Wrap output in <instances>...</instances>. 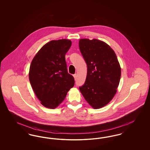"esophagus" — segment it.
I'll use <instances>...</instances> for the list:
<instances>
[{
    "mask_svg": "<svg viewBox=\"0 0 150 150\" xmlns=\"http://www.w3.org/2000/svg\"><path fill=\"white\" fill-rule=\"evenodd\" d=\"M73 76H74V77L75 80H76V78H77V75H76V74H75L74 75H73Z\"/></svg>",
    "mask_w": 150,
    "mask_h": 150,
    "instance_id": "1",
    "label": "esophagus"
}]
</instances>
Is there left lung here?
Returning <instances> with one entry per match:
<instances>
[{
  "instance_id": "1",
  "label": "left lung",
  "mask_w": 150,
  "mask_h": 150,
  "mask_svg": "<svg viewBox=\"0 0 150 150\" xmlns=\"http://www.w3.org/2000/svg\"><path fill=\"white\" fill-rule=\"evenodd\" d=\"M79 45L87 65L86 82L79 90L93 108L104 107L119 84L121 68L117 56L107 44L98 39H81Z\"/></svg>"
}]
</instances>
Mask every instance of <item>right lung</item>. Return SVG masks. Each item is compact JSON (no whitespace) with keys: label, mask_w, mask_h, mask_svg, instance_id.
<instances>
[{"label":"right lung","mask_w":150,"mask_h":150,"mask_svg":"<svg viewBox=\"0 0 150 150\" xmlns=\"http://www.w3.org/2000/svg\"><path fill=\"white\" fill-rule=\"evenodd\" d=\"M71 46L68 39L52 40L38 51L30 64L29 80L41 104L55 108L64 100L75 80L68 73L65 54Z\"/></svg>","instance_id":"add662e5"}]
</instances>
